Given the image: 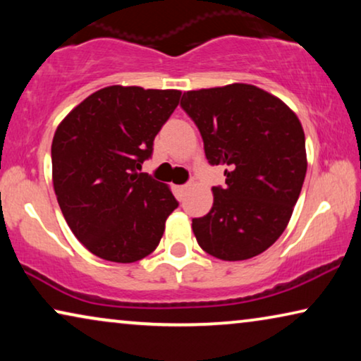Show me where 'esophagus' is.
Masks as SVG:
<instances>
[{"label":"esophagus","mask_w":361,"mask_h":361,"mask_svg":"<svg viewBox=\"0 0 361 361\" xmlns=\"http://www.w3.org/2000/svg\"><path fill=\"white\" fill-rule=\"evenodd\" d=\"M190 189V184H185V185H179V187H177V197H182V195H184L185 194V192L187 190H189Z\"/></svg>","instance_id":"34e87169"}]
</instances>
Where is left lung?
Segmentation results:
<instances>
[{"label":"left lung","mask_w":361,"mask_h":361,"mask_svg":"<svg viewBox=\"0 0 361 361\" xmlns=\"http://www.w3.org/2000/svg\"><path fill=\"white\" fill-rule=\"evenodd\" d=\"M180 106L199 128L225 187L192 220L197 243L224 261L258 256L283 235L302 189L307 154L302 125L278 97L248 83L184 92Z\"/></svg>","instance_id":"left-lung-1"}]
</instances>
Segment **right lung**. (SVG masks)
<instances>
[{"label": "right lung", "instance_id": "add662e5", "mask_svg": "<svg viewBox=\"0 0 361 361\" xmlns=\"http://www.w3.org/2000/svg\"><path fill=\"white\" fill-rule=\"evenodd\" d=\"M179 90L111 85L92 93L57 126L52 182L72 233L98 258L135 263L156 250L177 200L141 171Z\"/></svg>", "mask_w": 361, "mask_h": 361}]
</instances>
